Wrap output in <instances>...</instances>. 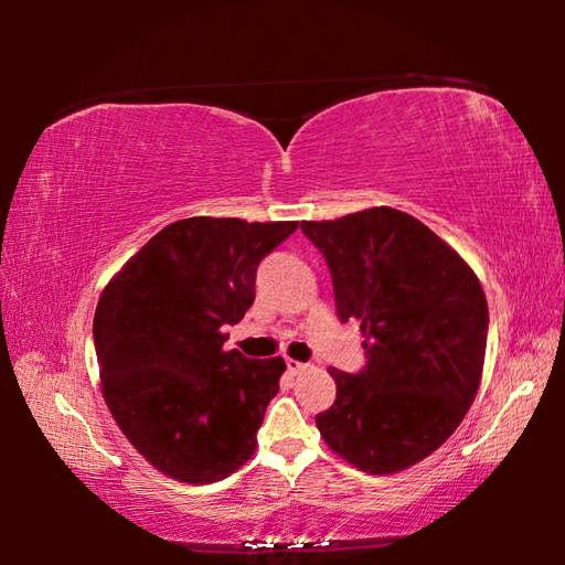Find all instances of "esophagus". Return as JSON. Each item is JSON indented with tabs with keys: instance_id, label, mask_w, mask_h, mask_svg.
Segmentation results:
<instances>
[{
	"instance_id": "obj_1",
	"label": "esophagus",
	"mask_w": 565,
	"mask_h": 565,
	"mask_svg": "<svg viewBox=\"0 0 565 565\" xmlns=\"http://www.w3.org/2000/svg\"><path fill=\"white\" fill-rule=\"evenodd\" d=\"M286 369H289V374H303V371L311 369V363H303V361H296V359H286Z\"/></svg>"
}]
</instances>
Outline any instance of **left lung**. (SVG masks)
<instances>
[{"label":"left lung","mask_w":565,"mask_h":565,"mask_svg":"<svg viewBox=\"0 0 565 565\" xmlns=\"http://www.w3.org/2000/svg\"><path fill=\"white\" fill-rule=\"evenodd\" d=\"M329 264L341 321L366 349L359 374L331 369L337 401L317 416L333 454L386 476L434 454L473 404L483 374L489 303L444 238L398 209L301 222Z\"/></svg>","instance_id":"8db88e82"}]
</instances>
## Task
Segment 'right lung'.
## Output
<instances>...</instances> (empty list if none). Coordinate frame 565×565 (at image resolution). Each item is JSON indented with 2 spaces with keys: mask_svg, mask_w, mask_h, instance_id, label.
<instances>
[{
  "mask_svg": "<svg viewBox=\"0 0 565 565\" xmlns=\"http://www.w3.org/2000/svg\"><path fill=\"white\" fill-rule=\"evenodd\" d=\"M299 222L191 216L161 228L102 291V394L131 446L177 481H222L254 456L281 356L224 351L254 303L256 269Z\"/></svg>",
  "mask_w": 565,
  "mask_h": 565,
  "instance_id": "right-lung-1",
  "label": "right lung"
}]
</instances>
